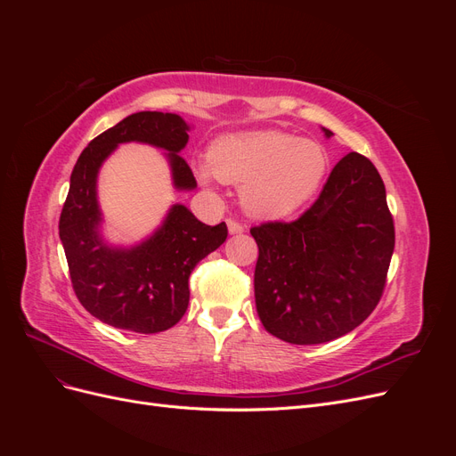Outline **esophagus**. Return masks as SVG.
I'll use <instances>...</instances> for the list:
<instances>
[{
    "instance_id": "34e87169",
    "label": "esophagus",
    "mask_w": 456,
    "mask_h": 456,
    "mask_svg": "<svg viewBox=\"0 0 456 456\" xmlns=\"http://www.w3.org/2000/svg\"><path fill=\"white\" fill-rule=\"evenodd\" d=\"M226 226H228V232L232 233V236H236V233H241V232H243V224H240L238 220L228 218V220H226Z\"/></svg>"
}]
</instances>
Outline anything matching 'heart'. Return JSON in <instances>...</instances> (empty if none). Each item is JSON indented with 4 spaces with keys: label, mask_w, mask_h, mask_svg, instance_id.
I'll return each instance as SVG.
<instances>
[{
    "label": "heart",
    "mask_w": 456,
    "mask_h": 456,
    "mask_svg": "<svg viewBox=\"0 0 456 456\" xmlns=\"http://www.w3.org/2000/svg\"><path fill=\"white\" fill-rule=\"evenodd\" d=\"M329 167L322 144L283 131H249L218 139L209 163L198 167L201 181L243 184L245 211L266 220L285 218L306 205L320 190Z\"/></svg>",
    "instance_id": "b5f03b06"
}]
</instances>
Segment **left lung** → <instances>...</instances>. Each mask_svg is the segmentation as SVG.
I'll return each instance as SVG.
<instances>
[{
	"label": "left lung",
	"instance_id": "1",
	"mask_svg": "<svg viewBox=\"0 0 456 456\" xmlns=\"http://www.w3.org/2000/svg\"><path fill=\"white\" fill-rule=\"evenodd\" d=\"M251 236L258 245L256 312L270 335L291 344L329 342L379 305L394 220L379 171L357 151L335 165L320 198L295 223L260 224Z\"/></svg>",
	"mask_w": 456,
	"mask_h": 456
}]
</instances>
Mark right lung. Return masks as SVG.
Segmentation results:
<instances>
[{"label":"right lung","instance_id":"obj_1","mask_svg":"<svg viewBox=\"0 0 456 456\" xmlns=\"http://www.w3.org/2000/svg\"><path fill=\"white\" fill-rule=\"evenodd\" d=\"M188 131L176 114L136 112L93 139L74 165L59 236L79 302L112 327L151 335L176 325L188 308L191 270L226 241L224 223L207 226L183 203H173L163 223L131 247L102 236L96 181L108 156L123 142L161 148L175 190L190 191L198 183L178 154L188 144Z\"/></svg>","mask_w":456,"mask_h":456}]
</instances>
